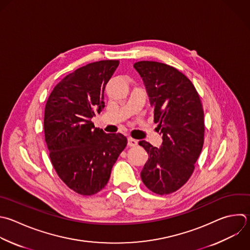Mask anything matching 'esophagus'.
Returning a JSON list of instances; mask_svg holds the SVG:
<instances>
[{
	"label": "esophagus",
	"mask_w": 250,
	"mask_h": 250,
	"mask_svg": "<svg viewBox=\"0 0 250 250\" xmlns=\"http://www.w3.org/2000/svg\"><path fill=\"white\" fill-rule=\"evenodd\" d=\"M138 145V141L133 139V138H129L128 139V146H136Z\"/></svg>",
	"instance_id": "obj_1"
}]
</instances>
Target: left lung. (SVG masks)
<instances>
[{"mask_svg":"<svg viewBox=\"0 0 250 250\" xmlns=\"http://www.w3.org/2000/svg\"><path fill=\"white\" fill-rule=\"evenodd\" d=\"M144 80L154 108V122L163 137L157 148L146 141L139 143L149 155L141 173L152 192L169 194L190 178L204 142L202 104L191 81L181 71L157 62L134 64Z\"/></svg>","mask_w":250,"mask_h":250,"instance_id":"obj_1","label":"left lung"}]
</instances>
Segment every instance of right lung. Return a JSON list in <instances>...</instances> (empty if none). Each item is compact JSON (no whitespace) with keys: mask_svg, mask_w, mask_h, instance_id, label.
Masks as SVG:
<instances>
[{"mask_svg":"<svg viewBox=\"0 0 250 250\" xmlns=\"http://www.w3.org/2000/svg\"><path fill=\"white\" fill-rule=\"evenodd\" d=\"M119 61L89 63L66 75L45 107V140L62 181L81 195H93L107 184L112 166L127 146L120 133L97 129L91 118L104 107V89Z\"/></svg>","mask_w":250,"mask_h":250,"instance_id":"1","label":"right lung"}]
</instances>
